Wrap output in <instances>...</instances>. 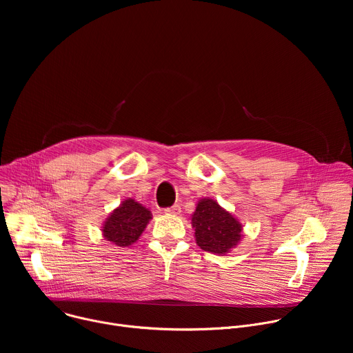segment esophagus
<instances>
[{
	"label": "esophagus",
	"mask_w": 353,
	"mask_h": 353,
	"mask_svg": "<svg viewBox=\"0 0 353 353\" xmlns=\"http://www.w3.org/2000/svg\"><path fill=\"white\" fill-rule=\"evenodd\" d=\"M180 212H181L180 205H173V207L165 210V214H166V215H174V216H176V215H180Z\"/></svg>",
	"instance_id": "1"
}]
</instances>
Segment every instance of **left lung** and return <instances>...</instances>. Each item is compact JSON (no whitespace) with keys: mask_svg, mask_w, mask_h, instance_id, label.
I'll return each mask as SVG.
<instances>
[{"mask_svg":"<svg viewBox=\"0 0 353 353\" xmlns=\"http://www.w3.org/2000/svg\"><path fill=\"white\" fill-rule=\"evenodd\" d=\"M196 245L216 256H228L243 239L241 222L214 198H199L191 215Z\"/></svg>","mask_w":353,"mask_h":353,"instance_id":"obj_1","label":"left lung"}]
</instances>
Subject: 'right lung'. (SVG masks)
Returning a JSON list of instances; mask_svg holds the SVG:
<instances>
[{"label": "right lung", "instance_id": "1", "mask_svg": "<svg viewBox=\"0 0 353 353\" xmlns=\"http://www.w3.org/2000/svg\"><path fill=\"white\" fill-rule=\"evenodd\" d=\"M152 212L134 198H125L114 208L102 225V236L117 247H130L142 234Z\"/></svg>", "mask_w": 353, "mask_h": 353}]
</instances>
